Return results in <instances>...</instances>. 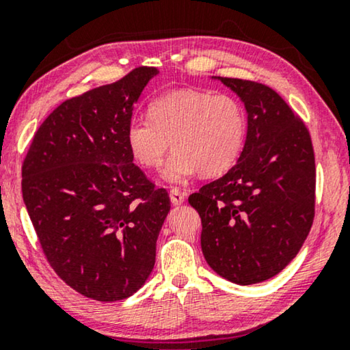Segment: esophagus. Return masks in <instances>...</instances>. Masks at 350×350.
Wrapping results in <instances>:
<instances>
[{"label": "esophagus", "instance_id": "34e87169", "mask_svg": "<svg viewBox=\"0 0 350 350\" xmlns=\"http://www.w3.org/2000/svg\"><path fill=\"white\" fill-rule=\"evenodd\" d=\"M170 202L174 205H181L185 202V194L180 189L174 188L170 191Z\"/></svg>", "mask_w": 350, "mask_h": 350}]
</instances>
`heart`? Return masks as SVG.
<instances>
[{
	"label": "heart",
	"instance_id": "obj_1",
	"mask_svg": "<svg viewBox=\"0 0 350 350\" xmlns=\"http://www.w3.org/2000/svg\"><path fill=\"white\" fill-rule=\"evenodd\" d=\"M247 114L228 94L174 90L150 105V118L127 126L129 151L146 169L159 167L169 150L174 154L162 170L169 183H183L196 174L218 176L236 164L245 145Z\"/></svg>",
	"mask_w": 350,
	"mask_h": 350
}]
</instances>
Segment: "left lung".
<instances>
[{"mask_svg":"<svg viewBox=\"0 0 350 350\" xmlns=\"http://www.w3.org/2000/svg\"><path fill=\"white\" fill-rule=\"evenodd\" d=\"M247 109V138L237 164L189 196L202 221L205 261L237 285L279 274L314 221L315 159L310 135L275 90L255 81L215 78Z\"/></svg>","mask_w":350,"mask_h":350,"instance_id":"8db88e82","label":"left lung"}]
</instances>
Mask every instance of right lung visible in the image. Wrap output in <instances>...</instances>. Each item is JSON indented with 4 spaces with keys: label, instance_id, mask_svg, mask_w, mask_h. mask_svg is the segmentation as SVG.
<instances>
[{
    "label": "right lung",
    "instance_id": "add662e5",
    "mask_svg": "<svg viewBox=\"0 0 350 350\" xmlns=\"http://www.w3.org/2000/svg\"><path fill=\"white\" fill-rule=\"evenodd\" d=\"M157 73L138 66L65 100L36 131L22 165L23 202L52 269L105 303L145 284L170 210L167 191L133 164L126 142L133 107Z\"/></svg>",
    "mask_w": 350,
    "mask_h": 350
}]
</instances>
